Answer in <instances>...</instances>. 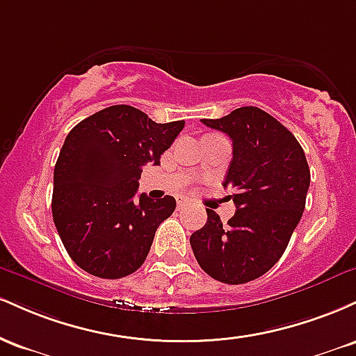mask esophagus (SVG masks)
Returning <instances> with one entry per match:
<instances>
[{"mask_svg":"<svg viewBox=\"0 0 356 356\" xmlns=\"http://www.w3.org/2000/svg\"><path fill=\"white\" fill-rule=\"evenodd\" d=\"M187 202H189V199L187 197H177V207H184Z\"/></svg>","mask_w":356,"mask_h":356,"instance_id":"obj_1","label":"esophagus"}]
</instances>
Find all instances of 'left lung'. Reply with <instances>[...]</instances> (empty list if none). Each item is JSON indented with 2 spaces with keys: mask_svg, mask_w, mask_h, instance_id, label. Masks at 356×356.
Returning <instances> with one entry per match:
<instances>
[{
  "mask_svg": "<svg viewBox=\"0 0 356 356\" xmlns=\"http://www.w3.org/2000/svg\"><path fill=\"white\" fill-rule=\"evenodd\" d=\"M202 124L227 134L232 161L224 187L236 214L222 226L212 209L191 236L199 266L226 284H243L268 273L283 256L303 216L309 167L300 142L257 107H241Z\"/></svg>",
  "mask_w": 356,
  "mask_h": 356,
  "instance_id": "left-lung-1",
  "label": "left lung"
}]
</instances>
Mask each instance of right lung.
<instances>
[{
  "label": "right lung",
  "mask_w": 356,
  "mask_h": 356,
  "mask_svg": "<svg viewBox=\"0 0 356 356\" xmlns=\"http://www.w3.org/2000/svg\"><path fill=\"white\" fill-rule=\"evenodd\" d=\"M184 124H157L142 110L112 105L70 130L53 172L51 212L76 266L118 280L144 264L175 199H137L138 179L144 165L161 164Z\"/></svg>",
  "instance_id": "right-lung-1"
}]
</instances>
